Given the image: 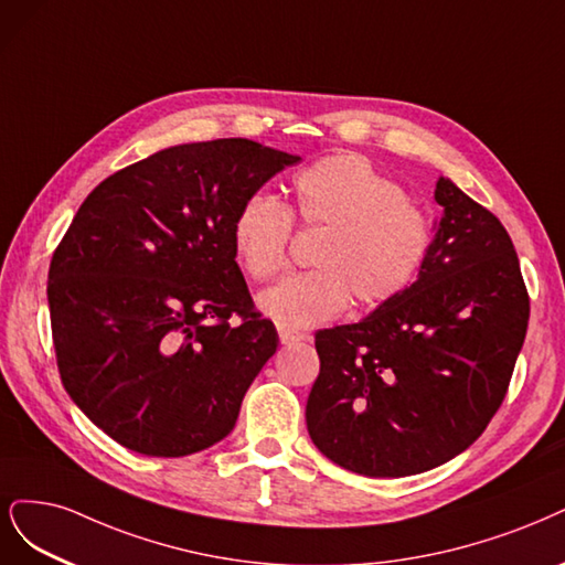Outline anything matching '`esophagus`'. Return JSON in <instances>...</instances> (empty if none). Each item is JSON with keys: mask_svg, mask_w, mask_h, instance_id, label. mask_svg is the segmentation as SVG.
<instances>
[{"mask_svg": "<svg viewBox=\"0 0 565 565\" xmlns=\"http://www.w3.org/2000/svg\"><path fill=\"white\" fill-rule=\"evenodd\" d=\"M278 337H280V343L289 345V343H299V341H306V334L301 332H295V329H287V327H278Z\"/></svg>", "mask_w": 565, "mask_h": 565, "instance_id": "esophagus-1", "label": "esophagus"}]
</instances>
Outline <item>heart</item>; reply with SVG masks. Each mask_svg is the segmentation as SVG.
Listing matches in <instances>:
<instances>
[{
	"label": "heart",
	"instance_id": "heart-1",
	"mask_svg": "<svg viewBox=\"0 0 565 565\" xmlns=\"http://www.w3.org/2000/svg\"><path fill=\"white\" fill-rule=\"evenodd\" d=\"M295 215L306 228H324L313 270L285 276L259 297L266 318L303 329L337 318L355 299L366 310L399 297L430 252L433 226L406 193L360 153H332L299 170ZM287 203L255 191L233 217V249L249 278L268 280L287 264L295 231Z\"/></svg>",
	"mask_w": 565,
	"mask_h": 565
}]
</instances>
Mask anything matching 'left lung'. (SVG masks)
Segmentation results:
<instances>
[{
    "mask_svg": "<svg viewBox=\"0 0 565 565\" xmlns=\"http://www.w3.org/2000/svg\"><path fill=\"white\" fill-rule=\"evenodd\" d=\"M418 280L355 324L320 329L308 435L341 468L408 477L479 439L508 395L531 299L510 233L439 178Z\"/></svg>",
    "mask_w": 565,
    "mask_h": 565,
    "instance_id": "8db88e82",
    "label": "left lung"
}]
</instances>
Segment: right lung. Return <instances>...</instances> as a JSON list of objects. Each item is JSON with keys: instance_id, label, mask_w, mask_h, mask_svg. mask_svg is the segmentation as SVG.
<instances>
[{"instance_id": "obj_1", "label": "right lung", "mask_w": 565, "mask_h": 565, "mask_svg": "<svg viewBox=\"0 0 565 565\" xmlns=\"http://www.w3.org/2000/svg\"><path fill=\"white\" fill-rule=\"evenodd\" d=\"M299 157L245 138L193 142L109 174L49 268L67 395L130 451L180 458L236 425L278 332L233 249L249 193Z\"/></svg>"}]
</instances>
